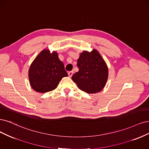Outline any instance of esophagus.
Instances as JSON below:
<instances>
[{
    "label": "esophagus",
    "mask_w": 149,
    "mask_h": 149,
    "mask_svg": "<svg viewBox=\"0 0 149 149\" xmlns=\"http://www.w3.org/2000/svg\"><path fill=\"white\" fill-rule=\"evenodd\" d=\"M73 74H74V71H70V72H68L69 77H71L72 76Z\"/></svg>",
    "instance_id": "esophagus-1"
}]
</instances>
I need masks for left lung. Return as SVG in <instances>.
Instances as JSON below:
<instances>
[{"label":"left lung","mask_w":149,"mask_h":149,"mask_svg":"<svg viewBox=\"0 0 149 149\" xmlns=\"http://www.w3.org/2000/svg\"><path fill=\"white\" fill-rule=\"evenodd\" d=\"M79 72L72 79L78 87L88 93L100 92L106 85L108 77V69L106 62L98 51H84L77 60Z\"/></svg>","instance_id":"1"}]
</instances>
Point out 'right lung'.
I'll return each mask as SVG.
<instances>
[{"mask_svg": "<svg viewBox=\"0 0 149 149\" xmlns=\"http://www.w3.org/2000/svg\"><path fill=\"white\" fill-rule=\"evenodd\" d=\"M68 74L63 62L57 52L51 53L48 49L42 50L31 64L28 77L32 88L39 93L54 90L64 77Z\"/></svg>", "mask_w": 149, "mask_h": 149, "instance_id": "1", "label": "right lung"}]
</instances>
